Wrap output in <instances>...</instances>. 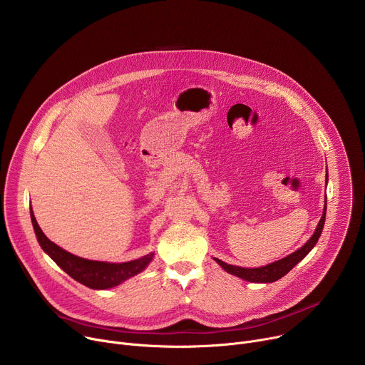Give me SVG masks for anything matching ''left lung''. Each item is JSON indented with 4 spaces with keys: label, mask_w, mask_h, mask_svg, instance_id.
Listing matches in <instances>:
<instances>
[{
    "label": "left lung",
    "mask_w": 365,
    "mask_h": 365,
    "mask_svg": "<svg viewBox=\"0 0 365 365\" xmlns=\"http://www.w3.org/2000/svg\"><path fill=\"white\" fill-rule=\"evenodd\" d=\"M327 180H328V173H327ZM325 202H327V199H325ZM325 217H327V203L324 206V214L321 217V221H319L314 235L309 238V241L303 247H300L299 250L292 252L290 255L279 259V262L267 264L264 267L242 269V267H237V266H232V264H227V263L221 262L220 258H214V259L227 273L234 274V276H237L242 280L252 282V283H273V282L282 279L283 276H286L299 262H302V259L309 254V251L315 247V244L318 242V240L322 234L324 224H325Z\"/></svg>",
    "instance_id": "obj_1"
}]
</instances>
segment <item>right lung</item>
<instances>
[{"label":"right lung","mask_w":365,"mask_h":365,"mask_svg":"<svg viewBox=\"0 0 365 365\" xmlns=\"http://www.w3.org/2000/svg\"><path fill=\"white\" fill-rule=\"evenodd\" d=\"M31 224L37 237V241L43 251L53 259V262L66 272L72 279L82 283L86 287L103 290V289H111L127 279L141 273L148 263L153 259V252L143 255L138 259H133V262L127 263H106V262H93V259H86L78 255L71 254L69 251L61 248L55 242H51L40 230L33 210H30Z\"/></svg>","instance_id":"1"}]
</instances>
